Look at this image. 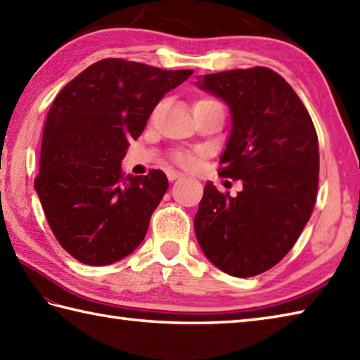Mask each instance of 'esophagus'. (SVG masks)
<instances>
[{
    "label": "esophagus",
    "mask_w": 360,
    "mask_h": 360,
    "mask_svg": "<svg viewBox=\"0 0 360 360\" xmlns=\"http://www.w3.org/2000/svg\"><path fill=\"white\" fill-rule=\"evenodd\" d=\"M168 179L170 181H176V179H179V178H184V174L182 173H178V172H168Z\"/></svg>",
    "instance_id": "obj_1"
}]
</instances>
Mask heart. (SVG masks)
Returning <instances> with one entry per match:
<instances>
[{
	"mask_svg": "<svg viewBox=\"0 0 360 360\" xmlns=\"http://www.w3.org/2000/svg\"><path fill=\"white\" fill-rule=\"evenodd\" d=\"M217 101L214 100H209V98H206V100H201L196 103L193 108H196V105H206V104H215ZM174 160L178 162L179 165L182 167H193L196 164V158L193 156V154H186V153H178L174 154Z\"/></svg>",
	"mask_w": 360,
	"mask_h": 360,
	"instance_id": "obj_1",
	"label": "heart"
}]
</instances>
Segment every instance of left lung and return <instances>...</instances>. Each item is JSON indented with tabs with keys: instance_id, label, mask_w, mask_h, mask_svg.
Wrapping results in <instances>:
<instances>
[{
	"instance_id": "obj_1",
	"label": "left lung",
	"mask_w": 360,
	"mask_h": 360,
	"mask_svg": "<svg viewBox=\"0 0 360 360\" xmlns=\"http://www.w3.org/2000/svg\"><path fill=\"white\" fill-rule=\"evenodd\" d=\"M229 105L232 126L220 174L242 181L237 196L204 186L195 234L217 269L237 278L270 270L311 218L319 188V137L304 104L265 67L200 76Z\"/></svg>"
}]
</instances>
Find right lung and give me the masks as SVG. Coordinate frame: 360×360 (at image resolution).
Here are the masks:
<instances>
[{"label":"right lung","instance_id":"1","mask_svg":"<svg viewBox=\"0 0 360 360\" xmlns=\"http://www.w3.org/2000/svg\"><path fill=\"white\" fill-rule=\"evenodd\" d=\"M192 75L103 59L56 96L34 187L53 234L79 262L114 264L142 243L168 179L160 170L124 176L122 160L167 91Z\"/></svg>","mask_w":360,"mask_h":360}]
</instances>
